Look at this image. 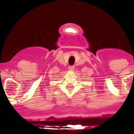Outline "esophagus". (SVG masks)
I'll return each mask as SVG.
<instances>
[{"label":"esophagus","instance_id":"34e87169","mask_svg":"<svg viewBox=\"0 0 134 134\" xmlns=\"http://www.w3.org/2000/svg\"><path fill=\"white\" fill-rule=\"evenodd\" d=\"M74 66H69V70H74Z\"/></svg>","mask_w":134,"mask_h":134}]
</instances>
